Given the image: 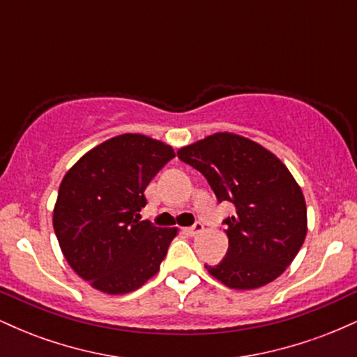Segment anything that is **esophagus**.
<instances>
[{"mask_svg":"<svg viewBox=\"0 0 357 357\" xmlns=\"http://www.w3.org/2000/svg\"><path fill=\"white\" fill-rule=\"evenodd\" d=\"M203 228H204L203 223H199V221H196V223L192 225V227L184 228V233H186V235H190V236H195V235H198V233H202Z\"/></svg>","mask_w":357,"mask_h":357,"instance_id":"esophagus-1","label":"esophagus"}]
</instances>
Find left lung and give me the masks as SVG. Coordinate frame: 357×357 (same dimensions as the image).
Masks as SVG:
<instances>
[{
    "label": "left lung",
    "mask_w": 357,
    "mask_h": 357,
    "mask_svg": "<svg viewBox=\"0 0 357 357\" xmlns=\"http://www.w3.org/2000/svg\"><path fill=\"white\" fill-rule=\"evenodd\" d=\"M178 158L198 169L218 202L235 215L227 225L228 252L218 265H204L230 289L252 290L285 272L307 235V208L284 162L247 137L218 132L181 147Z\"/></svg>",
    "instance_id": "left-lung-1"
}]
</instances>
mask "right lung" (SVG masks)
I'll list each match as a JSON object with an SVG mask.
<instances>
[{
    "mask_svg": "<svg viewBox=\"0 0 357 357\" xmlns=\"http://www.w3.org/2000/svg\"><path fill=\"white\" fill-rule=\"evenodd\" d=\"M173 147L122 134L82 155L63 176L53 230L65 260L100 292H132L159 272L178 230L141 221L144 191Z\"/></svg>",
    "mask_w": 357,
    "mask_h": 357,
    "instance_id": "add662e5",
    "label": "right lung"
}]
</instances>
